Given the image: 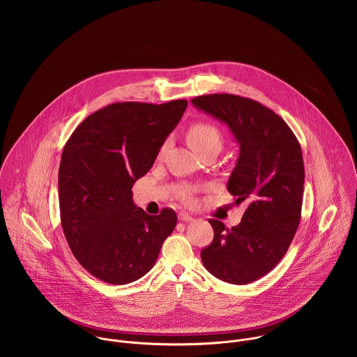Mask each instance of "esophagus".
I'll return each instance as SVG.
<instances>
[{
  "mask_svg": "<svg viewBox=\"0 0 357 357\" xmlns=\"http://www.w3.org/2000/svg\"><path fill=\"white\" fill-rule=\"evenodd\" d=\"M178 220L180 221H192V215H190L188 213H185V211H180L178 213Z\"/></svg>",
  "mask_w": 357,
  "mask_h": 357,
  "instance_id": "esophagus-1",
  "label": "esophagus"
}]
</instances>
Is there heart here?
Here are the masks:
<instances>
[{"label":"heart","instance_id":"1","mask_svg":"<svg viewBox=\"0 0 357 357\" xmlns=\"http://www.w3.org/2000/svg\"><path fill=\"white\" fill-rule=\"evenodd\" d=\"M187 142L191 146V149L201 155V153L207 151V150H221L222 143H224V136L221 130L206 121H199L192 123L188 130H187ZM165 150V146L160 149V153ZM178 197L184 202L192 201V192L190 188H180Z\"/></svg>","mask_w":357,"mask_h":357}]
</instances>
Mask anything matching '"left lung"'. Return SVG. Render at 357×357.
I'll return each mask as SVG.
<instances>
[{"instance_id": "8db88e82", "label": "left lung", "mask_w": 357, "mask_h": 357, "mask_svg": "<svg viewBox=\"0 0 357 357\" xmlns=\"http://www.w3.org/2000/svg\"><path fill=\"white\" fill-rule=\"evenodd\" d=\"M191 102L227 123L239 143L227 188L236 204H246L232 228L208 220L214 238L201 258L215 278L248 284L279 264L298 229L305 180L301 146L278 114L249 98L214 93Z\"/></svg>"}]
</instances>
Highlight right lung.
<instances>
[{
  "label": "right lung",
  "mask_w": 357,
  "mask_h": 357,
  "mask_svg": "<svg viewBox=\"0 0 357 357\" xmlns=\"http://www.w3.org/2000/svg\"><path fill=\"white\" fill-rule=\"evenodd\" d=\"M187 100L112 102L84 119L67 140L59 167L60 221L78 262L109 284L144 276L177 215H150L133 204V184L153 165Z\"/></svg>",
  "instance_id": "right-lung-1"
}]
</instances>
